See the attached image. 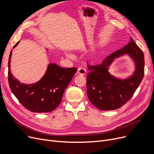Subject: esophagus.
<instances>
[{
  "mask_svg": "<svg viewBox=\"0 0 154 154\" xmlns=\"http://www.w3.org/2000/svg\"><path fill=\"white\" fill-rule=\"evenodd\" d=\"M86 71L85 68H83V67H82V66H80V67H79V68H78L77 72H78V74H79V75H84L86 74Z\"/></svg>",
  "mask_w": 154,
  "mask_h": 154,
  "instance_id": "34e87169",
  "label": "esophagus"
}]
</instances>
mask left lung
<instances>
[{
  "instance_id": "left-lung-1",
  "label": "left lung",
  "mask_w": 154,
  "mask_h": 154,
  "mask_svg": "<svg viewBox=\"0 0 154 154\" xmlns=\"http://www.w3.org/2000/svg\"><path fill=\"white\" fill-rule=\"evenodd\" d=\"M125 54L133 58L136 64L134 74L128 79H117L108 72L115 58ZM144 54L131 38L130 42L108 56L99 64L88 63L87 95L91 103L101 110H113L125 105L133 97L144 76Z\"/></svg>"
}]
</instances>
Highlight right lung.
Masks as SVG:
<instances>
[{
    "label": "right lung",
    "mask_w": 154,
    "mask_h": 154,
    "mask_svg": "<svg viewBox=\"0 0 154 154\" xmlns=\"http://www.w3.org/2000/svg\"><path fill=\"white\" fill-rule=\"evenodd\" d=\"M18 41L14 48H15ZM10 53L8 62V82L12 93L28 110L34 113L52 112L61 103L64 90L77 70L76 68H63L55 63L49 64L45 75L37 83H20L11 72Z\"/></svg>",
    "instance_id": "add662e5"
}]
</instances>
